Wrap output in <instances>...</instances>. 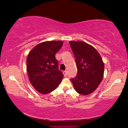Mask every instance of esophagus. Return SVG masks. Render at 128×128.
Instances as JSON below:
<instances>
[{
    "instance_id": "obj_1",
    "label": "esophagus",
    "mask_w": 128,
    "mask_h": 128,
    "mask_svg": "<svg viewBox=\"0 0 128 128\" xmlns=\"http://www.w3.org/2000/svg\"><path fill=\"white\" fill-rule=\"evenodd\" d=\"M63 74H64V77H66V76H67V74H68V72H67V71H64L63 72Z\"/></svg>"
}]
</instances>
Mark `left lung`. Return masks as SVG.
Here are the masks:
<instances>
[{
	"label": "left lung",
	"mask_w": 128,
	"mask_h": 128,
	"mask_svg": "<svg viewBox=\"0 0 128 128\" xmlns=\"http://www.w3.org/2000/svg\"><path fill=\"white\" fill-rule=\"evenodd\" d=\"M76 60L78 74L71 78L75 90L82 95L94 92L104 76V64L100 55L92 45L83 41H70Z\"/></svg>",
	"instance_id": "1"
}]
</instances>
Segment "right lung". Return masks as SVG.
<instances>
[{
	"label": "right lung",
	"instance_id": "1",
	"mask_svg": "<svg viewBox=\"0 0 128 128\" xmlns=\"http://www.w3.org/2000/svg\"><path fill=\"white\" fill-rule=\"evenodd\" d=\"M62 45L61 41L43 42L36 45L27 56V71L30 82L40 93L48 94L55 90L64 78L55 58Z\"/></svg>",
	"mask_w": 128,
	"mask_h": 128
}]
</instances>
